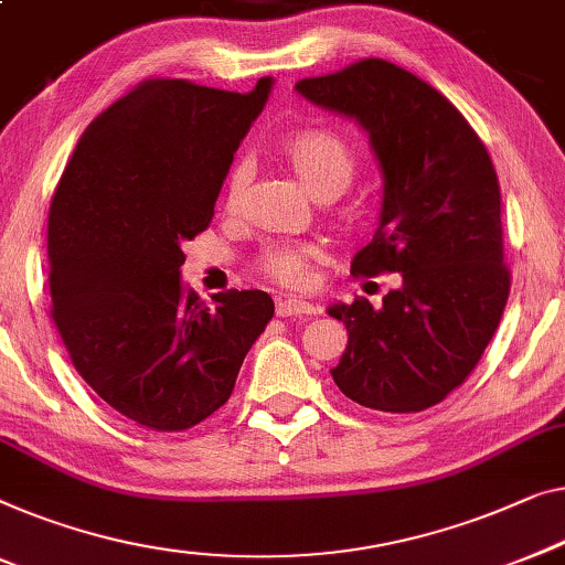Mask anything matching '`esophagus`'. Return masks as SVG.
Returning <instances> with one entry per match:
<instances>
[{"label":"esophagus","mask_w":565,"mask_h":565,"mask_svg":"<svg viewBox=\"0 0 565 565\" xmlns=\"http://www.w3.org/2000/svg\"><path fill=\"white\" fill-rule=\"evenodd\" d=\"M318 306L313 302L302 300V298H280L277 300V316L288 318V316H316Z\"/></svg>","instance_id":"34e87169"}]
</instances>
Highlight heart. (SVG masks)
I'll return each mask as SVG.
<instances>
[{
  "mask_svg": "<svg viewBox=\"0 0 565 565\" xmlns=\"http://www.w3.org/2000/svg\"><path fill=\"white\" fill-rule=\"evenodd\" d=\"M277 150L300 183L308 188L316 199L329 201L349 185L356 170V154L339 132L323 127H302L282 135ZM252 170L247 160H236L226 173L224 203L226 209H239L247 193ZM321 257V247L310 242L298 244H267L257 255V269L269 280L285 288H300L308 280L310 263Z\"/></svg>",
  "mask_w": 565,
  "mask_h": 565,
  "instance_id": "obj_1",
  "label": "heart"
}]
</instances>
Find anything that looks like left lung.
Listing matches in <instances>:
<instances>
[{
  "instance_id": "1",
  "label": "left lung",
  "mask_w": 565,
  "mask_h": 565,
  "mask_svg": "<svg viewBox=\"0 0 565 565\" xmlns=\"http://www.w3.org/2000/svg\"><path fill=\"white\" fill-rule=\"evenodd\" d=\"M296 88L370 132L384 199L351 275L397 273L380 308H329L349 331L333 382L372 411L420 413L473 372L510 296L492 158L444 94L395 63L364 58Z\"/></svg>"
}]
</instances>
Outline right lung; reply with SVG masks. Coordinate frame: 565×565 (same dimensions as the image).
Listing matches in <instances>:
<instances>
[{
  "label": "right lung",
  "mask_w": 565,
  "mask_h": 565,
  "mask_svg": "<svg viewBox=\"0 0 565 565\" xmlns=\"http://www.w3.org/2000/svg\"><path fill=\"white\" fill-rule=\"evenodd\" d=\"M273 81L236 94L147 78L99 114L47 214L51 318L106 405L160 433L188 430L232 395L275 302L263 290L183 296V242L206 232L234 152Z\"/></svg>",
  "instance_id": "obj_1"
}]
</instances>
